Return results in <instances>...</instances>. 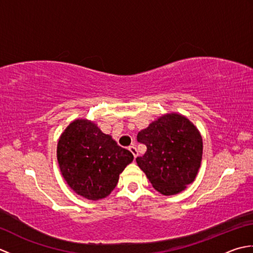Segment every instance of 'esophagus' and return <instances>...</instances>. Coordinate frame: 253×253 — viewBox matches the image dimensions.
<instances>
[{
	"label": "esophagus",
	"mask_w": 253,
	"mask_h": 253,
	"mask_svg": "<svg viewBox=\"0 0 253 253\" xmlns=\"http://www.w3.org/2000/svg\"><path fill=\"white\" fill-rule=\"evenodd\" d=\"M128 150H129V151L132 153V155H133V158H137V155H138V151H137V148L135 147V146H133V144H132V146H130L129 148H128Z\"/></svg>",
	"instance_id": "34e87169"
}]
</instances>
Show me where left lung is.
I'll list each match as a JSON object with an SVG mask.
<instances>
[{"mask_svg":"<svg viewBox=\"0 0 253 253\" xmlns=\"http://www.w3.org/2000/svg\"><path fill=\"white\" fill-rule=\"evenodd\" d=\"M147 146L137 164L154 189L164 196L176 195L195 180L200 169L203 143L198 128L180 114L170 113L137 135Z\"/></svg>","mask_w":253,"mask_h":253,"instance_id":"8db88e82","label":"left lung"}]
</instances>
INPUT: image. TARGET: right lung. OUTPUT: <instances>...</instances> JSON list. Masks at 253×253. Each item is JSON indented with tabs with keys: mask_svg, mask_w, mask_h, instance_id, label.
I'll return each mask as SVG.
<instances>
[{
	"mask_svg": "<svg viewBox=\"0 0 253 253\" xmlns=\"http://www.w3.org/2000/svg\"><path fill=\"white\" fill-rule=\"evenodd\" d=\"M56 154L67 185L89 200L109 196L120 174L133 160L130 151L118 146L96 124L84 118L75 120L63 131Z\"/></svg>",
	"mask_w": 253,
	"mask_h": 253,
	"instance_id": "right-lung-1",
	"label": "right lung"
}]
</instances>
